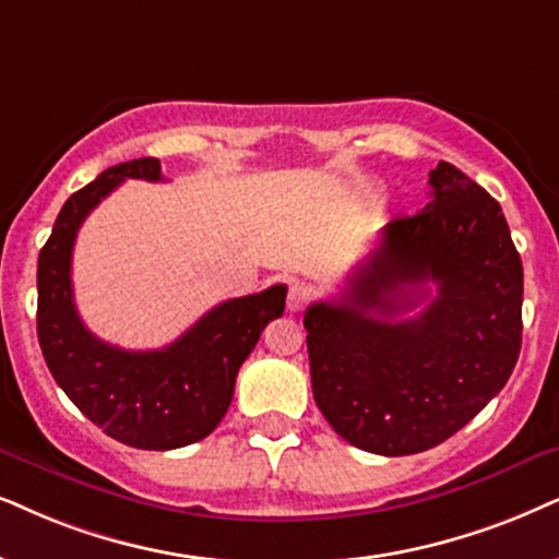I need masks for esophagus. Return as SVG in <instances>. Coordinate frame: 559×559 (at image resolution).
<instances>
[{
	"label": "esophagus",
	"mask_w": 559,
	"mask_h": 559,
	"mask_svg": "<svg viewBox=\"0 0 559 559\" xmlns=\"http://www.w3.org/2000/svg\"><path fill=\"white\" fill-rule=\"evenodd\" d=\"M307 286L299 284V281H292V286H288V296H286V307L288 312H299V309L307 304Z\"/></svg>",
	"instance_id": "34e87169"
}]
</instances>
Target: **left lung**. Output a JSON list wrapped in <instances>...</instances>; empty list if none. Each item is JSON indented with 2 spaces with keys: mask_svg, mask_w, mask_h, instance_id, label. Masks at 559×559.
<instances>
[{
  "mask_svg": "<svg viewBox=\"0 0 559 559\" xmlns=\"http://www.w3.org/2000/svg\"><path fill=\"white\" fill-rule=\"evenodd\" d=\"M428 186V206L381 229L337 301L304 314L317 407L381 456L418 454L467 426L521 350L524 267L500 203L449 162ZM420 302L418 318L393 320Z\"/></svg>",
  "mask_w": 559,
  "mask_h": 559,
  "instance_id": "8db88e82",
  "label": "left lung"
}]
</instances>
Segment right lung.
<instances>
[{
  "instance_id": "obj_1",
  "label": "right lung",
  "mask_w": 559,
  "mask_h": 559,
  "mask_svg": "<svg viewBox=\"0 0 559 559\" xmlns=\"http://www.w3.org/2000/svg\"><path fill=\"white\" fill-rule=\"evenodd\" d=\"M126 178L159 182V159L108 167L69 195L56 216L38 255V343L56 384L110 438L133 449H180L222 423L239 366L265 324L284 314L286 286L222 301L167 348L123 350L103 343L76 314L72 250L90 211Z\"/></svg>"
}]
</instances>
